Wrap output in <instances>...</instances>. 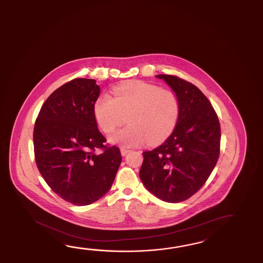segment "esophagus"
Listing matches in <instances>:
<instances>
[{"instance_id": "34e87169", "label": "esophagus", "mask_w": 263, "mask_h": 263, "mask_svg": "<svg viewBox=\"0 0 263 263\" xmlns=\"http://www.w3.org/2000/svg\"><path fill=\"white\" fill-rule=\"evenodd\" d=\"M120 152H121L122 156H125V155H127L129 153V150L126 149V148H124V147H121V148H120Z\"/></svg>"}]
</instances>
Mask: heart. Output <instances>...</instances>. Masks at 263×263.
I'll use <instances>...</instances> for the list:
<instances>
[{"label":"heart","mask_w":263,"mask_h":263,"mask_svg":"<svg viewBox=\"0 0 263 263\" xmlns=\"http://www.w3.org/2000/svg\"><path fill=\"white\" fill-rule=\"evenodd\" d=\"M112 97L101 95L93 105L99 127L108 134L125 121L129 126L109 135L112 144L124 147L166 139L179 116V101L175 92L148 83L133 80L112 89Z\"/></svg>","instance_id":"1"}]
</instances>
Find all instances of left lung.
<instances>
[{
	"label": "left lung",
	"mask_w": 263,
	"mask_h": 263,
	"mask_svg": "<svg viewBox=\"0 0 263 263\" xmlns=\"http://www.w3.org/2000/svg\"><path fill=\"white\" fill-rule=\"evenodd\" d=\"M179 101L173 134L159 147L143 152L140 179L162 201L180 202L204 185L219 157L220 125L209 100L193 84L158 74Z\"/></svg>",
	"instance_id": "obj_1"
}]
</instances>
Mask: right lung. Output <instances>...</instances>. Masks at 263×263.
<instances>
[{
    "label": "right lung",
    "instance_id": "1",
    "mask_svg": "<svg viewBox=\"0 0 263 263\" xmlns=\"http://www.w3.org/2000/svg\"><path fill=\"white\" fill-rule=\"evenodd\" d=\"M100 92L95 79L76 78L47 99L34 125L38 170L52 191L74 205H88L105 195L122 160L117 146L104 145L94 118Z\"/></svg>",
    "mask_w": 263,
    "mask_h": 263
}]
</instances>
